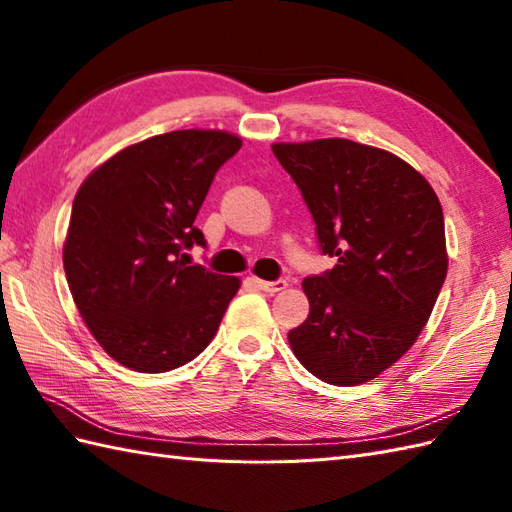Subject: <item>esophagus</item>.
Segmentation results:
<instances>
[{"instance_id": "obj_1", "label": "esophagus", "mask_w": 512, "mask_h": 512, "mask_svg": "<svg viewBox=\"0 0 512 512\" xmlns=\"http://www.w3.org/2000/svg\"><path fill=\"white\" fill-rule=\"evenodd\" d=\"M253 284L259 288V290H264V292H270V295H275V292H279V290H286V281L284 279H277V281H264V279H253Z\"/></svg>"}]
</instances>
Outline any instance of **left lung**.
<instances>
[{"label": "left lung", "instance_id": "obj_1", "mask_svg": "<svg viewBox=\"0 0 512 512\" xmlns=\"http://www.w3.org/2000/svg\"><path fill=\"white\" fill-rule=\"evenodd\" d=\"M317 224L328 273L303 279L310 314L288 341L323 383L383 374L416 343L447 277L436 191L405 160L345 138L275 143Z\"/></svg>", "mask_w": 512, "mask_h": 512}]
</instances>
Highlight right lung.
Segmentation results:
<instances>
[{
    "mask_svg": "<svg viewBox=\"0 0 512 512\" xmlns=\"http://www.w3.org/2000/svg\"><path fill=\"white\" fill-rule=\"evenodd\" d=\"M242 138L178 129L129 145L83 180L63 244L72 299L114 361L160 374L193 361L220 328L237 277L187 262L195 215Z\"/></svg>",
    "mask_w": 512,
    "mask_h": 512,
    "instance_id": "right-lung-1",
    "label": "right lung"
}]
</instances>
